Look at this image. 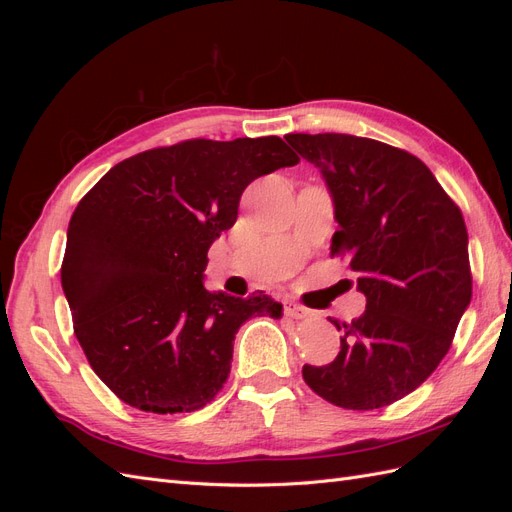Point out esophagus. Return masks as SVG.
<instances>
[{"label":"esophagus","instance_id":"1","mask_svg":"<svg viewBox=\"0 0 512 512\" xmlns=\"http://www.w3.org/2000/svg\"><path fill=\"white\" fill-rule=\"evenodd\" d=\"M284 312H286V316L297 318V320L312 316V309H307V307H303V305H299V303H294V301H286V303H284Z\"/></svg>","mask_w":512,"mask_h":512}]
</instances>
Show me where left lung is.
I'll list each match as a JSON object with an SVG mask.
<instances>
[{
    "mask_svg": "<svg viewBox=\"0 0 512 512\" xmlns=\"http://www.w3.org/2000/svg\"><path fill=\"white\" fill-rule=\"evenodd\" d=\"M320 168L335 203L331 256H346L365 314L337 324L342 350L303 367L309 389L376 410L418 389L453 344L472 299L461 209L412 153L352 134H286ZM350 288V282L344 280Z\"/></svg>",
    "mask_w": 512,
    "mask_h": 512,
    "instance_id": "left-lung-1",
    "label": "left lung"
}]
</instances>
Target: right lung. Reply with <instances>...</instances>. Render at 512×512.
Returning <instances> with one entry per match:
<instances>
[{
    "label": "right lung",
    "mask_w": 512,
    "mask_h": 512,
    "mask_svg": "<svg viewBox=\"0 0 512 512\" xmlns=\"http://www.w3.org/2000/svg\"><path fill=\"white\" fill-rule=\"evenodd\" d=\"M299 164L280 136L190 138L115 164L76 205L61 262L74 335L123 404L153 414L205 408L252 316L282 318L265 292L207 290V252L237 222L254 179Z\"/></svg>",
    "instance_id": "right-lung-1"
}]
</instances>
